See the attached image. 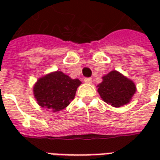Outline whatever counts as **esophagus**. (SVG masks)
<instances>
[{
  "label": "esophagus",
  "mask_w": 160,
  "mask_h": 160,
  "mask_svg": "<svg viewBox=\"0 0 160 160\" xmlns=\"http://www.w3.org/2000/svg\"><path fill=\"white\" fill-rule=\"evenodd\" d=\"M84 81L87 84H92V78H85V79H84Z\"/></svg>",
  "instance_id": "34e87169"
}]
</instances>
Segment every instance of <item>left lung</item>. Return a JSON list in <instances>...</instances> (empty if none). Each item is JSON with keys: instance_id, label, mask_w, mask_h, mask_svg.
Returning <instances> with one entry per match:
<instances>
[{"instance_id": "8db88e82", "label": "left lung", "mask_w": 160, "mask_h": 160, "mask_svg": "<svg viewBox=\"0 0 160 160\" xmlns=\"http://www.w3.org/2000/svg\"><path fill=\"white\" fill-rule=\"evenodd\" d=\"M98 87L102 99L114 107L128 104L136 92L134 82L116 70L104 75L103 81L98 85Z\"/></svg>"}]
</instances>
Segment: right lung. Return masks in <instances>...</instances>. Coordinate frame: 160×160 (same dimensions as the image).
<instances>
[{"label":"right lung","instance_id":"right-lung-1","mask_svg":"<svg viewBox=\"0 0 160 160\" xmlns=\"http://www.w3.org/2000/svg\"><path fill=\"white\" fill-rule=\"evenodd\" d=\"M80 84V80H73L62 72L56 71L39 78L34 85L33 93L41 107L56 112L71 103Z\"/></svg>","mask_w":160,"mask_h":160}]
</instances>
